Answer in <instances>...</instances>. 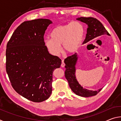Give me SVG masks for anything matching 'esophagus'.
I'll use <instances>...</instances> for the list:
<instances>
[{
  "label": "esophagus",
  "mask_w": 121,
  "mask_h": 121,
  "mask_svg": "<svg viewBox=\"0 0 121 121\" xmlns=\"http://www.w3.org/2000/svg\"><path fill=\"white\" fill-rule=\"evenodd\" d=\"M65 63H64V61L62 60V63H61V67H65Z\"/></svg>",
  "instance_id": "1"
}]
</instances>
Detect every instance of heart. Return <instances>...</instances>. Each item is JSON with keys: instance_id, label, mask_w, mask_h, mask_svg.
Returning a JSON list of instances; mask_svg holds the SVG:
<instances>
[{"instance_id": "1", "label": "heart", "mask_w": 121, "mask_h": 121, "mask_svg": "<svg viewBox=\"0 0 121 121\" xmlns=\"http://www.w3.org/2000/svg\"><path fill=\"white\" fill-rule=\"evenodd\" d=\"M84 28L81 23L72 22L56 26L52 30L51 38L45 40V45L50 52L58 56L61 52V46L65 52L73 54L79 50L84 36Z\"/></svg>"}]
</instances>
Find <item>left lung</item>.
<instances>
[{"label": "left lung", "mask_w": 121, "mask_h": 121, "mask_svg": "<svg viewBox=\"0 0 121 121\" xmlns=\"http://www.w3.org/2000/svg\"><path fill=\"white\" fill-rule=\"evenodd\" d=\"M77 20L85 23L88 26L86 36L83 44L86 43L89 41L98 37L103 35L110 36L102 24L95 18L81 17L77 18ZM77 59V54L76 53L74 54L68 56L65 59L64 62L65 64V75L68 82L69 86L73 92L81 97H89L95 95L101 91L102 89L98 90V91H91V90L84 89L80 84H79L77 79H76L75 66Z\"/></svg>", "instance_id": "obj_1"}]
</instances>
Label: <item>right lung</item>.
<instances>
[{"mask_svg": "<svg viewBox=\"0 0 121 121\" xmlns=\"http://www.w3.org/2000/svg\"><path fill=\"white\" fill-rule=\"evenodd\" d=\"M52 22L38 19L23 22L7 43L6 69L15 91L30 101H45L52 93L53 72L61 60L50 54L44 36Z\"/></svg>", "mask_w": 121, "mask_h": 121, "instance_id": "obj_1", "label": "right lung"}]
</instances>
